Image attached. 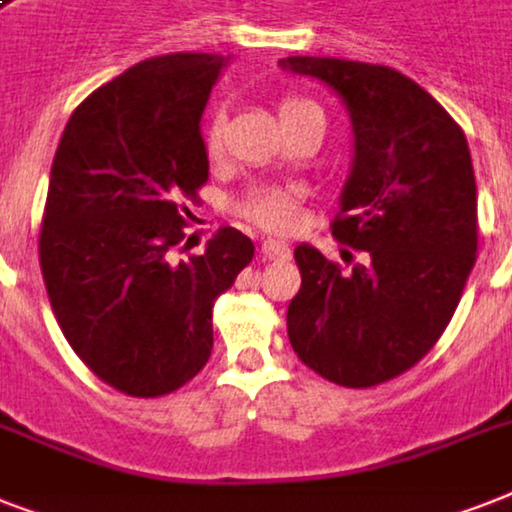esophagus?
I'll return each instance as SVG.
<instances>
[{
	"mask_svg": "<svg viewBox=\"0 0 512 512\" xmlns=\"http://www.w3.org/2000/svg\"><path fill=\"white\" fill-rule=\"evenodd\" d=\"M263 257L265 260H289L292 257V249H289V244H284V241L279 239H265L263 241Z\"/></svg>",
	"mask_w": 512,
	"mask_h": 512,
	"instance_id": "esophagus-1",
	"label": "esophagus"
}]
</instances>
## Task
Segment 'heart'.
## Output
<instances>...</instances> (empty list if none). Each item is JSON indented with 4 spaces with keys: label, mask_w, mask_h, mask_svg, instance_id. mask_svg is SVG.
Returning a JSON list of instances; mask_svg holds the SVG:
<instances>
[{
    "label": "heart",
    "mask_w": 512,
    "mask_h": 512,
    "mask_svg": "<svg viewBox=\"0 0 512 512\" xmlns=\"http://www.w3.org/2000/svg\"><path fill=\"white\" fill-rule=\"evenodd\" d=\"M308 114H321L319 103L303 98V95H287V98L279 103V119L281 127L297 122ZM204 146H207L209 156L220 154L223 148V119L215 116L212 122L207 124L204 130ZM244 212H247L252 220H257L265 228H289L292 220H295V199L289 196L287 191H276V188H263V191H255L244 204Z\"/></svg>",
    "instance_id": "obj_1"
}]
</instances>
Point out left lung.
I'll return each mask as SVG.
<instances>
[{
    "instance_id": "1",
    "label": "left lung",
    "mask_w": 512,
    "mask_h": 512,
    "mask_svg": "<svg viewBox=\"0 0 512 512\" xmlns=\"http://www.w3.org/2000/svg\"><path fill=\"white\" fill-rule=\"evenodd\" d=\"M284 71L337 92L353 162L332 233L366 252L342 273L295 249L303 276L287 332L303 364L345 388L393 380L452 321L478 249L476 175L465 132L433 95L388 66L292 55Z\"/></svg>"
}]
</instances>
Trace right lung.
<instances>
[{"instance_id": "obj_1", "label": "right lung", "mask_w": 512, "mask_h": 512, "mask_svg": "<svg viewBox=\"0 0 512 512\" xmlns=\"http://www.w3.org/2000/svg\"><path fill=\"white\" fill-rule=\"evenodd\" d=\"M228 60H140L76 108L55 151L44 287L76 356L127 396H164L201 372L212 305L255 257L236 228H220L204 255L170 257L185 236L180 201L209 177L201 114Z\"/></svg>"}]
</instances>
